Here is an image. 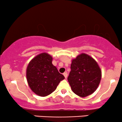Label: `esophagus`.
Returning a JSON list of instances; mask_svg holds the SVG:
<instances>
[{"label":"esophagus","instance_id":"obj_1","mask_svg":"<svg viewBox=\"0 0 122 122\" xmlns=\"http://www.w3.org/2000/svg\"><path fill=\"white\" fill-rule=\"evenodd\" d=\"M63 75H64V77H65V79H66L67 77H68V73H67V72H65V73H64V74H63Z\"/></svg>","mask_w":122,"mask_h":122}]
</instances>
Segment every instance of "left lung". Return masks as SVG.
<instances>
[{
  "mask_svg": "<svg viewBox=\"0 0 122 122\" xmlns=\"http://www.w3.org/2000/svg\"><path fill=\"white\" fill-rule=\"evenodd\" d=\"M68 80L72 91L84 97L96 90L102 78V71L97 62L85 53L72 60Z\"/></svg>",
  "mask_w": 122,
  "mask_h": 122,
  "instance_id": "1",
  "label": "left lung"
}]
</instances>
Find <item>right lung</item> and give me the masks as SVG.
<instances>
[{"mask_svg":"<svg viewBox=\"0 0 122 122\" xmlns=\"http://www.w3.org/2000/svg\"><path fill=\"white\" fill-rule=\"evenodd\" d=\"M52 57L43 53L31 60L26 70L28 84L36 94L46 96L56 89L61 81L65 79L52 64Z\"/></svg>","mask_w":122,"mask_h":122,"instance_id":"1","label":"right lung"}]
</instances>
